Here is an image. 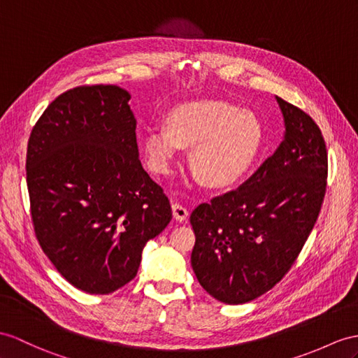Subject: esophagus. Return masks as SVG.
<instances>
[{"instance_id": "obj_1", "label": "esophagus", "mask_w": 358, "mask_h": 358, "mask_svg": "<svg viewBox=\"0 0 358 358\" xmlns=\"http://www.w3.org/2000/svg\"><path fill=\"white\" fill-rule=\"evenodd\" d=\"M171 209H173V217L176 219V222H185L187 217H188V211L187 208H184L182 205H179L178 202H174L171 205Z\"/></svg>"}]
</instances>
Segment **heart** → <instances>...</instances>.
<instances>
[{"mask_svg":"<svg viewBox=\"0 0 358 358\" xmlns=\"http://www.w3.org/2000/svg\"><path fill=\"white\" fill-rule=\"evenodd\" d=\"M264 143L255 113L205 100L174 108L167 124L147 129L144 149L156 173H169L180 147H191L189 169L209 188H226L245 176Z\"/></svg>","mask_w":358,"mask_h":358,"instance_id":"b5f03b06","label":"heart"}]
</instances>
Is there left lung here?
<instances>
[{"label": "left lung", "instance_id": "1", "mask_svg": "<svg viewBox=\"0 0 358 358\" xmlns=\"http://www.w3.org/2000/svg\"><path fill=\"white\" fill-rule=\"evenodd\" d=\"M285 135L240 188L199 205L189 222L191 266L217 301L257 299L280 282L301 254L320 213L328 153L308 113L276 97Z\"/></svg>", "mask_w": 358, "mask_h": 358}]
</instances>
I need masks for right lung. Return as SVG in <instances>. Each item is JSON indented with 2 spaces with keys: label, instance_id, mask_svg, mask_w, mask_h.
I'll return each mask as SVG.
<instances>
[{
  "label": "right lung",
  "instance_id": "obj_1",
  "mask_svg": "<svg viewBox=\"0 0 358 358\" xmlns=\"http://www.w3.org/2000/svg\"><path fill=\"white\" fill-rule=\"evenodd\" d=\"M129 100L115 85L77 86L48 104L29 138L34 234L57 272L91 294L132 281L145 243L171 220L138 158Z\"/></svg>",
  "mask_w": 358,
  "mask_h": 358
}]
</instances>
